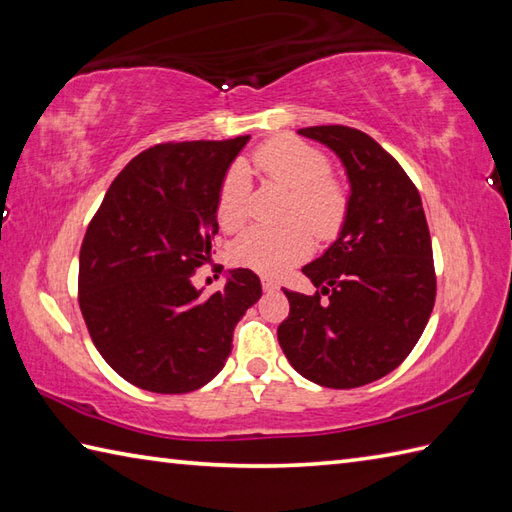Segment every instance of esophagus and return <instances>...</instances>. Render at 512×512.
<instances>
[{"instance_id": "1", "label": "esophagus", "mask_w": 512, "mask_h": 512, "mask_svg": "<svg viewBox=\"0 0 512 512\" xmlns=\"http://www.w3.org/2000/svg\"><path fill=\"white\" fill-rule=\"evenodd\" d=\"M262 288H264V292H275L279 286L273 279H262Z\"/></svg>"}]
</instances>
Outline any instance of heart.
Masks as SVG:
<instances>
[{
	"label": "heart",
	"mask_w": 512,
	"mask_h": 512,
	"mask_svg": "<svg viewBox=\"0 0 512 512\" xmlns=\"http://www.w3.org/2000/svg\"><path fill=\"white\" fill-rule=\"evenodd\" d=\"M255 167L290 191V220H301L317 237H332L347 211V193L339 180L330 176V162L317 147L295 138H277L259 147ZM250 180L242 165L226 173L217 220L228 231L246 222ZM310 253V235L301 224L284 228H250L233 244V262L264 277H277L299 264Z\"/></svg>",
	"instance_id": "obj_1"
}]
</instances>
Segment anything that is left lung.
Masks as SVG:
<instances>
[{
    "instance_id": "left-lung-1",
    "label": "left lung",
    "mask_w": 512,
    "mask_h": 512,
    "mask_svg": "<svg viewBox=\"0 0 512 512\" xmlns=\"http://www.w3.org/2000/svg\"><path fill=\"white\" fill-rule=\"evenodd\" d=\"M341 160L350 193L334 242L301 268L317 295L284 290L277 339L321 387L352 389L405 361L436 303V273L418 189L372 136L343 125L299 129Z\"/></svg>"
}]
</instances>
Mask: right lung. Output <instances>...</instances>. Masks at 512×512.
<instances>
[{
    "label": "right lung",
    "mask_w": 512,
    "mask_h": 512,
    "mask_svg": "<svg viewBox=\"0 0 512 512\" xmlns=\"http://www.w3.org/2000/svg\"><path fill=\"white\" fill-rule=\"evenodd\" d=\"M250 136L156 145L107 189L83 237L79 306L96 350L127 383L187 394L222 372L233 330L262 297L248 268L213 295L193 286L211 257L222 182Z\"/></svg>",
    "instance_id": "right-lung-1"
}]
</instances>
